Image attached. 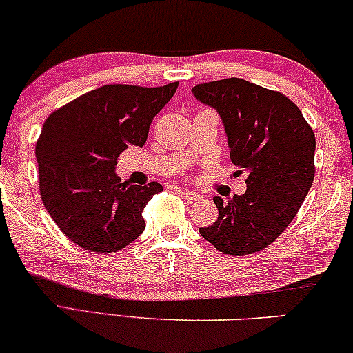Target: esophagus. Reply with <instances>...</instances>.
<instances>
[{"label": "esophagus", "instance_id": "obj_1", "mask_svg": "<svg viewBox=\"0 0 353 353\" xmlns=\"http://www.w3.org/2000/svg\"><path fill=\"white\" fill-rule=\"evenodd\" d=\"M174 190H176V192H179V193H181L183 198L188 199V201H196V199H199V194H198V193H194V192L187 190V188H182V187H174Z\"/></svg>", "mask_w": 353, "mask_h": 353}]
</instances>
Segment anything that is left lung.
<instances>
[{"label": "left lung", "instance_id": "8db88e82", "mask_svg": "<svg viewBox=\"0 0 353 353\" xmlns=\"http://www.w3.org/2000/svg\"><path fill=\"white\" fill-rule=\"evenodd\" d=\"M192 93L217 110L247 183L244 194L214 198L219 217L199 234L223 254H254L290 225L312 185L314 131L285 94L244 79L199 83Z\"/></svg>", "mask_w": 353, "mask_h": 353}]
</instances>
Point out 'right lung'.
Segmentation results:
<instances>
[{
    "mask_svg": "<svg viewBox=\"0 0 353 353\" xmlns=\"http://www.w3.org/2000/svg\"><path fill=\"white\" fill-rule=\"evenodd\" d=\"M177 85H103L55 110L42 125L36 143L42 203L82 249L110 254L144 231L143 210L163 187L122 182L115 165L130 145L145 144L152 120Z\"/></svg>",
    "mask_w": 353,
    "mask_h": 353,
    "instance_id": "obj_1",
    "label": "right lung"
}]
</instances>
